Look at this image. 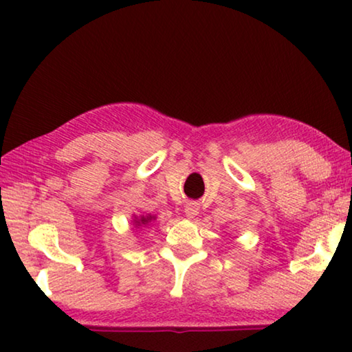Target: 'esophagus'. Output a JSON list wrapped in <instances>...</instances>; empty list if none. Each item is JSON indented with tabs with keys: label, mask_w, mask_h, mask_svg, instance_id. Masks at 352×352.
<instances>
[{
	"label": "esophagus",
	"mask_w": 352,
	"mask_h": 352,
	"mask_svg": "<svg viewBox=\"0 0 352 352\" xmlns=\"http://www.w3.org/2000/svg\"><path fill=\"white\" fill-rule=\"evenodd\" d=\"M184 214H186L189 219L195 217L199 214V206L195 204H188L186 206H184Z\"/></svg>",
	"instance_id": "esophagus-1"
}]
</instances>
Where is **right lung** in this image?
Returning a JSON list of instances; mask_svg holds the SVG:
<instances>
[{
	"label": "right lung",
	"mask_w": 352,
	"mask_h": 352,
	"mask_svg": "<svg viewBox=\"0 0 352 352\" xmlns=\"http://www.w3.org/2000/svg\"><path fill=\"white\" fill-rule=\"evenodd\" d=\"M152 219H153L152 216H146V217H144V216H142L141 219H136V217H135V220H133V222H135V225H136V226H142V225H144V226H146V225H147L148 222H151V220H152Z\"/></svg>",
	"instance_id": "obj_1"
}]
</instances>
